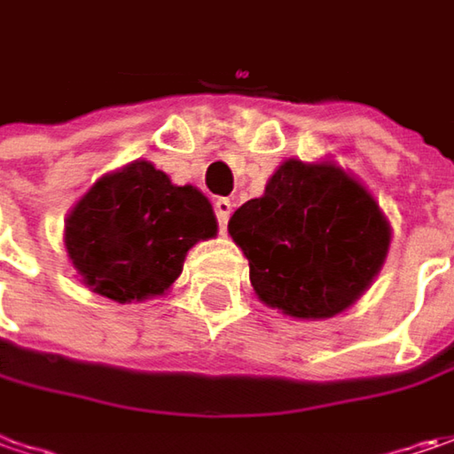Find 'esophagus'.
I'll return each mask as SVG.
<instances>
[{
    "instance_id": "1",
    "label": "esophagus",
    "mask_w": 454,
    "mask_h": 454,
    "mask_svg": "<svg viewBox=\"0 0 454 454\" xmlns=\"http://www.w3.org/2000/svg\"><path fill=\"white\" fill-rule=\"evenodd\" d=\"M213 208H215V215H218V223H221V228H226L228 218H231V213H233V203H231L228 198H215Z\"/></svg>"
}]
</instances>
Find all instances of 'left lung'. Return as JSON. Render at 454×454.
<instances>
[{"label":"left lung","mask_w":454,"mask_h":454,"mask_svg":"<svg viewBox=\"0 0 454 454\" xmlns=\"http://www.w3.org/2000/svg\"><path fill=\"white\" fill-rule=\"evenodd\" d=\"M256 296L291 319H332L380 276L392 226L380 203L334 160L278 165L261 198L228 221Z\"/></svg>","instance_id":"obj_1"}]
</instances>
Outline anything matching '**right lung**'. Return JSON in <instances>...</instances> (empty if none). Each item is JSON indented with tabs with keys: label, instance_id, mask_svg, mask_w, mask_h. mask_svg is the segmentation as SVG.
<instances>
[{
	"label": "right lung",
	"instance_id": "1",
	"mask_svg": "<svg viewBox=\"0 0 454 454\" xmlns=\"http://www.w3.org/2000/svg\"><path fill=\"white\" fill-rule=\"evenodd\" d=\"M215 233L211 200L196 185H176L150 160H133L74 203L65 248L87 289L130 304L163 296L188 251Z\"/></svg>",
	"mask_w": 454,
	"mask_h": 454
}]
</instances>
